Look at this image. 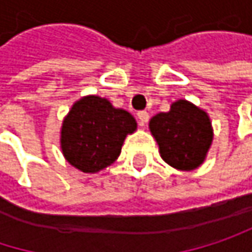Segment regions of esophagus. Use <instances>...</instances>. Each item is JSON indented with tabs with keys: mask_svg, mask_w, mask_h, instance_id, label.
<instances>
[{
	"mask_svg": "<svg viewBox=\"0 0 252 252\" xmlns=\"http://www.w3.org/2000/svg\"><path fill=\"white\" fill-rule=\"evenodd\" d=\"M137 118H138V124L141 126H144L146 123L149 121V114L146 111H140V112H137Z\"/></svg>",
	"mask_w": 252,
	"mask_h": 252,
	"instance_id": "esophagus-1",
	"label": "esophagus"
}]
</instances>
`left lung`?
Listing matches in <instances>:
<instances>
[{
    "label": "left lung",
    "instance_id": "obj_1",
    "mask_svg": "<svg viewBox=\"0 0 252 252\" xmlns=\"http://www.w3.org/2000/svg\"><path fill=\"white\" fill-rule=\"evenodd\" d=\"M149 128L159 144L162 159L179 171L198 168L213 141L207 112L184 99L174 102L169 112L155 115Z\"/></svg>",
    "mask_w": 252,
    "mask_h": 252
}]
</instances>
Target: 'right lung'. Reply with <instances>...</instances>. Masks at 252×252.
<instances>
[{
  "label": "right lung",
  "mask_w": 252,
  "mask_h": 252,
  "mask_svg": "<svg viewBox=\"0 0 252 252\" xmlns=\"http://www.w3.org/2000/svg\"><path fill=\"white\" fill-rule=\"evenodd\" d=\"M137 129L134 117L99 96L77 100L63 121L64 158L81 172L94 174L112 165L128 134Z\"/></svg>",
  "instance_id": "1"
}]
</instances>
